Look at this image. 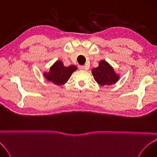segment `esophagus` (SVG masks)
<instances>
[{
  "label": "esophagus",
  "instance_id": "34e87169",
  "mask_svg": "<svg viewBox=\"0 0 157 157\" xmlns=\"http://www.w3.org/2000/svg\"><path fill=\"white\" fill-rule=\"evenodd\" d=\"M78 67L79 69H81V70H88V67H86V66H82V65H79Z\"/></svg>",
  "mask_w": 157,
  "mask_h": 157
}]
</instances>
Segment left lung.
<instances>
[{
	"label": "left lung",
	"mask_w": 157,
	"mask_h": 157,
	"mask_svg": "<svg viewBox=\"0 0 157 157\" xmlns=\"http://www.w3.org/2000/svg\"><path fill=\"white\" fill-rule=\"evenodd\" d=\"M92 73L95 81L102 86L114 85L120 79V74L115 72L112 66L104 60L98 62L97 67L92 69Z\"/></svg>",
	"instance_id": "8db88e82"
}]
</instances>
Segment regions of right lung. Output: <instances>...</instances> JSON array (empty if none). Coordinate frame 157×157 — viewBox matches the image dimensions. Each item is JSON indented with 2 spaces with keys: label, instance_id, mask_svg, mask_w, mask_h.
I'll use <instances>...</instances> for the list:
<instances>
[{
  "label": "right lung",
  "instance_id": "right-lung-1",
  "mask_svg": "<svg viewBox=\"0 0 157 157\" xmlns=\"http://www.w3.org/2000/svg\"><path fill=\"white\" fill-rule=\"evenodd\" d=\"M77 69L78 67L76 65L65 67L62 61L57 60L49 67V71L44 72L43 75L48 81L54 85L61 86L67 83L72 74Z\"/></svg>",
  "mask_w": 157,
  "mask_h": 157
}]
</instances>
